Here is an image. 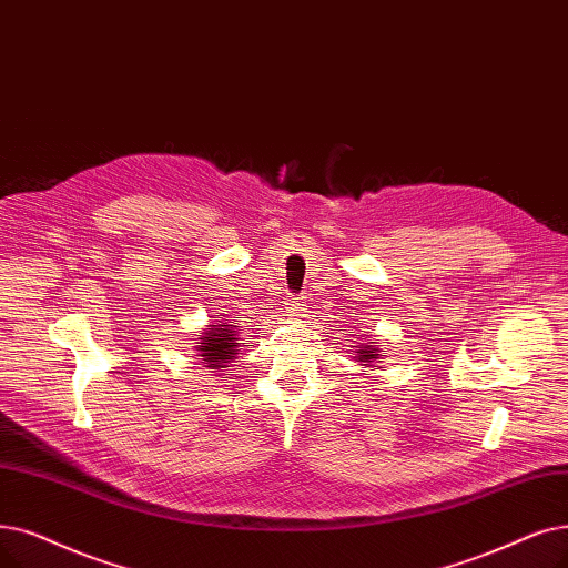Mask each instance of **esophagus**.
Listing matches in <instances>:
<instances>
[{
  "instance_id": "obj_1",
  "label": "esophagus",
  "mask_w": 568,
  "mask_h": 568,
  "mask_svg": "<svg viewBox=\"0 0 568 568\" xmlns=\"http://www.w3.org/2000/svg\"><path fill=\"white\" fill-rule=\"evenodd\" d=\"M287 311H290V315H300V313H304L306 311V297H292L290 300V304H287Z\"/></svg>"
}]
</instances>
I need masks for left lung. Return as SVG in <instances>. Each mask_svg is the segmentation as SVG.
I'll list each match as a JSON object with an SVG mask.
<instances>
[{"label":"left lung","mask_w":568,"mask_h":568,"mask_svg":"<svg viewBox=\"0 0 568 568\" xmlns=\"http://www.w3.org/2000/svg\"><path fill=\"white\" fill-rule=\"evenodd\" d=\"M374 343V341H372ZM381 351L376 348V345H364V348L362 351H357V362H364V366L368 364V366H372V362H376V359H383L385 355H378Z\"/></svg>","instance_id":"obj_1"}]
</instances>
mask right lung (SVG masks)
Listing matches in <instances>:
<instances>
[{
	"mask_svg": "<svg viewBox=\"0 0 568 568\" xmlns=\"http://www.w3.org/2000/svg\"><path fill=\"white\" fill-rule=\"evenodd\" d=\"M211 329L204 332L202 336V345L196 351H200V355L204 362L202 364H209V368H225L227 362L234 359L236 355V325H230V323H217L215 325H209Z\"/></svg>",
	"mask_w": 568,
	"mask_h": 568,
	"instance_id": "right-lung-1",
	"label": "right lung"
}]
</instances>
